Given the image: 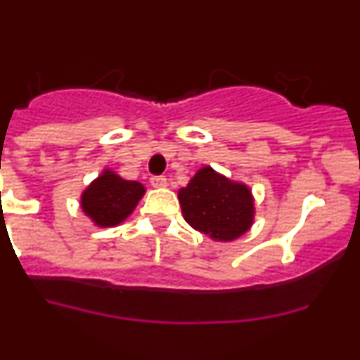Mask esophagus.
Masks as SVG:
<instances>
[{
    "label": "esophagus",
    "instance_id": "34e87169",
    "mask_svg": "<svg viewBox=\"0 0 360 360\" xmlns=\"http://www.w3.org/2000/svg\"><path fill=\"white\" fill-rule=\"evenodd\" d=\"M149 183H151L155 188H163V186H167V177L165 176H153L151 179H149Z\"/></svg>",
    "mask_w": 360,
    "mask_h": 360
}]
</instances>
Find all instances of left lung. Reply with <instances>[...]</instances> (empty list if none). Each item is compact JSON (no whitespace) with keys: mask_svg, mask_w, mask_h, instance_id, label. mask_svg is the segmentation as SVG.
<instances>
[{"mask_svg":"<svg viewBox=\"0 0 360 360\" xmlns=\"http://www.w3.org/2000/svg\"><path fill=\"white\" fill-rule=\"evenodd\" d=\"M183 216L195 230L214 240H233L253 221V198L244 184L232 183L204 167L179 190Z\"/></svg>","mask_w":360,"mask_h":360,"instance_id":"1","label":"left lung"}]
</instances>
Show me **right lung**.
<instances>
[{
    "instance_id": "obj_1",
    "label": "right lung",
    "mask_w": 360,
    "mask_h": 360,
    "mask_svg": "<svg viewBox=\"0 0 360 360\" xmlns=\"http://www.w3.org/2000/svg\"><path fill=\"white\" fill-rule=\"evenodd\" d=\"M144 191L137 181H124L105 170L82 193V209L96 225L114 226L131 214Z\"/></svg>"
}]
</instances>
